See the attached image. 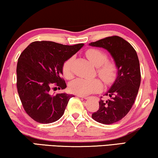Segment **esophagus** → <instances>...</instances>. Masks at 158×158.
<instances>
[{"mask_svg":"<svg viewBox=\"0 0 158 158\" xmlns=\"http://www.w3.org/2000/svg\"><path fill=\"white\" fill-rule=\"evenodd\" d=\"M77 97H81V98H84V99H88V98H89V97H86V96H80V95H77Z\"/></svg>","mask_w":158,"mask_h":158,"instance_id":"34e87169","label":"esophagus"}]
</instances>
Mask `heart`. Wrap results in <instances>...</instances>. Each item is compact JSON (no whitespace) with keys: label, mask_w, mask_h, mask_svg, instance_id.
Masks as SVG:
<instances>
[{"label":"heart","mask_w":158,"mask_h":158,"mask_svg":"<svg viewBox=\"0 0 158 158\" xmlns=\"http://www.w3.org/2000/svg\"><path fill=\"white\" fill-rule=\"evenodd\" d=\"M87 59L97 66V73L99 77L106 84L112 83L116 78L117 66L116 63L107 59V54L99 48H89L85 52ZM73 58L71 57L64 62L62 66V74L66 79H70L73 77ZM102 87L99 79L77 78L69 84L70 92L80 96L92 94L99 91Z\"/></svg>","instance_id":"heart-1"}]
</instances>
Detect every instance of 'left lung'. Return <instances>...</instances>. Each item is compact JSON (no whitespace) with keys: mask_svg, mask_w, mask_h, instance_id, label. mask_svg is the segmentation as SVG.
<instances>
[{"mask_svg":"<svg viewBox=\"0 0 158 158\" xmlns=\"http://www.w3.org/2000/svg\"><path fill=\"white\" fill-rule=\"evenodd\" d=\"M89 45L107 50L117 66V79L105 94L110 98L99 101V110L92 117L102 124L115 123L130 112L138 93L141 81L138 56L132 46L117 35L106 37Z\"/></svg>","mask_w":158,"mask_h":158,"instance_id":"obj_1","label":"left lung"}]
</instances>
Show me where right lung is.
I'll return each instance as SVG.
<instances>
[{"label":"right lung","mask_w":158,"mask_h":158,"mask_svg":"<svg viewBox=\"0 0 158 158\" xmlns=\"http://www.w3.org/2000/svg\"><path fill=\"white\" fill-rule=\"evenodd\" d=\"M83 46L84 44L68 46L53 41H34L20 55L16 69L18 93L24 110L34 121L52 123L64 114L73 95H52L50 91L66 87L61 77L62 66Z\"/></svg>","instance_id":"obj_1"}]
</instances>
